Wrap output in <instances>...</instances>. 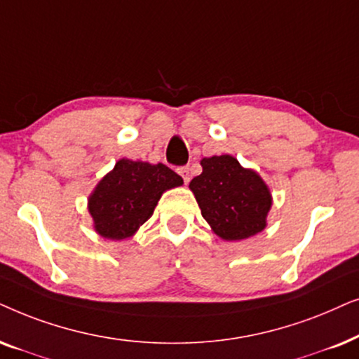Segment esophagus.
Wrapping results in <instances>:
<instances>
[{"label":"esophagus","mask_w":359,"mask_h":359,"mask_svg":"<svg viewBox=\"0 0 359 359\" xmlns=\"http://www.w3.org/2000/svg\"><path fill=\"white\" fill-rule=\"evenodd\" d=\"M177 172H179L180 177H182V179H184V184H189L190 182V169H189L187 165L179 167V169H177Z\"/></svg>","instance_id":"obj_1"}]
</instances>
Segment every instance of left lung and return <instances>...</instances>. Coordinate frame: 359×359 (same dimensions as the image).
Instances as JSON below:
<instances>
[{"instance_id":"obj_1","label":"left lung","mask_w":359,"mask_h":359,"mask_svg":"<svg viewBox=\"0 0 359 359\" xmlns=\"http://www.w3.org/2000/svg\"><path fill=\"white\" fill-rule=\"evenodd\" d=\"M202 174L190 182L202 217L219 238L241 241L262 231L271 208L267 185L233 156L205 157Z\"/></svg>"}]
</instances>
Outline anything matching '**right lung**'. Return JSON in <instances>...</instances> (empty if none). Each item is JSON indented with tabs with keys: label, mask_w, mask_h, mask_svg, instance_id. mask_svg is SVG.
Masks as SVG:
<instances>
[{
	"label": "right lung",
	"mask_w": 359,
	"mask_h": 359,
	"mask_svg": "<svg viewBox=\"0 0 359 359\" xmlns=\"http://www.w3.org/2000/svg\"><path fill=\"white\" fill-rule=\"evenodd\" d=\"M184 180L164 164L121 159L90 195L95 229L108 240H124L152 217L161 195Z\"/></svg>",
	"instance_id": "right-lung-1"
}]
</instances>
